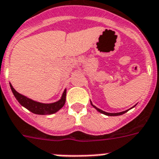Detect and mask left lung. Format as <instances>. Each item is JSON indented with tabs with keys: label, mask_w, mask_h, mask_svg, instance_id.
<instances>
[{
	"label": "left lung",
	"mask_w": 159,
	"mask_h": 159,
	"mask_svg": "<svg viewBox=\"0 0 159 159\" xmlns=\"http://www.w3.org/2000/svg\"><path fill=\"white\" fill-rule=\"evenodd\" d=\"M91 104H92V106L94 107L96 110H97V111H99L100 113H102V114H104V115H106V116H120V115H123V114H125V112H127L128 111H122V112H119V113H108V112H106V111H102L101 109L99 108H97V107H96L95 106H93L92 105V103L91 102Z\"/></svg>",
	"instance_id": "1"
}]
</instances>
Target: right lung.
<instances>
[{
  "label": "right lung",
  "mask_w": 159,
  "mask_h": 159,
  "mask_svg": "<svg viewBox=\"0 0 159 159\" xmlns=\"http://www.w3.org/2000/svg\"><path fill=\"white\" fill-rule=\"evenodd\" d=\"M10 86H11V89L13 92L14 96L18 101L19 103L24 107H25L27 110L31 111L32 113L36 114V115H51V114L56 113L64 106L65 102H66V92H67L66 90H64L59 101L53 102V103L45 104V103H40V102L33 101L23 95L20 94L14 89V87L11 83H10Z\"/></svg>",
  "instance_id": "right-lung-1"
}]
</instances>
